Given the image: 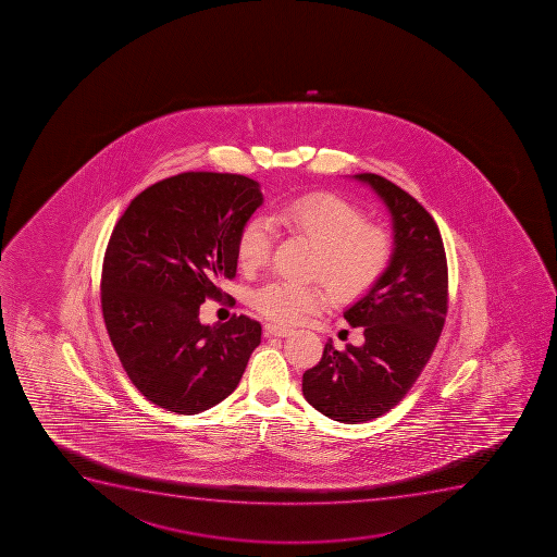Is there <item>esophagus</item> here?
Returning <instances> with one entry per match:
<instances>
[{"instance_id":"34e87169","label":"esophagus","mask_w":557,"mask_h":557,"mask_svg":"<svg viewBox=\"0 0 557 557\" xmlns=\"http://www.w3.org/2000/svg\"><path fill=\"white\" fill-rule=\"evenodd\" d=\"M293 329H287V326L274 325V323H269V325H264V334L267 336H275V337H288L293 334Z\"/></svg>"}]
</instances>
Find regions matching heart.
Here are the masks:
<instances>
[{
	"label": "heart",
	"mask_w": 557,
	"mask_h": 557,
	"mask_svg": "<svg viewBox=\"0 0 557 557\" xmlns=\"http://www.w3.org/2000/svg\"><path fill=\"white\" fill-rule=\"evenodd\" d=\"M275 226L307 237L315 245L312 274L321 275L337 298H356L380 282L391 267L396 239L383 226L369 225L363 210L334 194H309L275 207L269 214L253 215L237 237V261L256 270L270 258ZM329 301L321 283L275 280L253 290L258 312L282 325H296L318 314Z\"/></svg>",
	"instance_id": "obj_1"
}]
</instances>
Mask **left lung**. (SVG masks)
<instances>
[{
    "mask_svg": "<svg viewBox=\"0 0 557 557\" xmlns=\"http://www.w3.org/2000/svg\"><path fill=\"white\" fill-rule=\"evenodd\" d=\"M392 215L396 252L380 282L345 310L363 326V345L326 343L304 374L307 401L339 423H363L396 407L434 352L448 310L445 247L434 218L410 194L377 174H356Z\"/></svg>",
    "mask_w": 557,
    "mask_h": 557,
    "instance_id": "1",
    "label": "left lung"
}]
</instances>
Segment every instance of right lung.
<instances>
[{
  "label": "right lung",
  "instance_id": "add662e5",
  "mask_svg": "<svg viewBox=\"0 0 557 557\" xmlns=\"http://www.w3.org/2000/svg\"><path fill=\"white\" fill-rule=\"evenodd\" d=\"M263 194L242 174L183 172L131 201L107 245L101 310L128 380L171 412H203L231 396L261 343L247 315L203 325L205 299L237 269V237Z\"/></svg>",
  "mask_w": 557,
  "mask_h": 557
}]
</instances>
